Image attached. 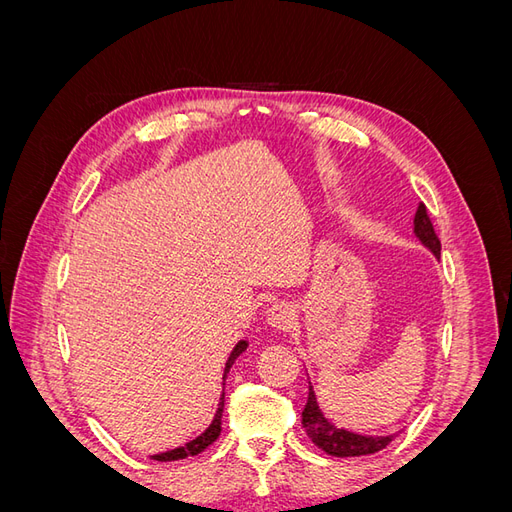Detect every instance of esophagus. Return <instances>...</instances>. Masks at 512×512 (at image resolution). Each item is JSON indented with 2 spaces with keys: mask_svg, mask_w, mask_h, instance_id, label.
Wrapping results in <instances>:
<instances>
[{
  "mask_svg": "<svg viewBox=\"0 0 512 512\" xmlns=\"http://www.w3.org/2000/svg\"><path fill=\"white\" fill-rule=\"evenodd\" d=\"M294 322V309L288 303H275L269 307L267 312V324L273 329H290Z\"/></svg>",
  "mask_w": 512,
  "mask_h": 512,
  "instance_id": "obj_1",
  "label": "esophagus"
}]
</instances>
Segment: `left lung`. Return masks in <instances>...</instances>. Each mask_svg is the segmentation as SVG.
Listing matches in <instances>:
<instances>
[{"instance_id": "1", "label": "left lung", "mask_w": 512, "mask_h": 512, "mask_svg": "<svg viewBox=\"0 0 512 512\" xmlns=\"http://www.w3.org/2000/svg\"><path fill=\"white\" fill-rule=\"evenodd\" d=\"M414 235L416 239L421 241L427 250L440 258V239L433 230V224L427 215V207L421 203L414 213ZM303 429L312 442L322 448L327 455L333 457H361V455H371L378 453L382 448L389 444L397 433H391V436H363V433H354L348 429H339L335 427L329 418H324L318 401H316V393L314 386L309 382V393H307V404L303 408Z\"/></svg>"}]
</instances>
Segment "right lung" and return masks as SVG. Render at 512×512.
Masks as SVG:
<instances>
[{
    "label": "right lung",
    "mask_w": 512,
    "mask_h": 512,
    "mask_svg": "<svg viewBox=\"0 0 512 512\" xmlns=\"http://www.w3.org/2000/svg\"><path fill=\"white\" fill-rule=\"evenodd\" d=\"M245 348H247L245 339H241V342H239L235 348H232V352H230V356H228V361H226V367H224V380H226V376H228V371H230L232 363L237 361L239 354L245 352ZM222 412H224V391H222V397H220L218 412H215L211 425H209L203 433H200L198 438H194V440H190V442H185L183 446L173 448V451H166V453H160V455H151V457L156 459V461H177V459L194 457V455H198V453H203L205 448H207L209 444H213L215 440H218V436H220V431H222Z\"/></svg>",
    "instance_id": "right-lung-1"
}]
</instances>
